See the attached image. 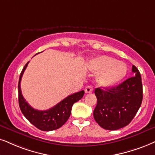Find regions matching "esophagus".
I'll list each match as a JSON object with an SVG mask.
<instances>
[{
    "instance_id": "34e87169",
    "label": "esophagus",
    "mask_w": 155,
    "mask_h": 155,
    "mask_svg": "<svg viewBox=\"0 0 155 155\" xmlns=\"http://www.w3.org/2000/svg\"><path fill=\"white\" fill-rule=\"evenodd\" d=\"M93 91V87L91 86H87V87L85 88V93H91Z\"/></svg>"
}]
</instances>
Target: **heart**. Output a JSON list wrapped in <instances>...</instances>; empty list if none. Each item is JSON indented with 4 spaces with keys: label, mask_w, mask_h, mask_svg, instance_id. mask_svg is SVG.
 I'll use <instances>...</instances> for the list:
<instances>
[{
    "label": "heart",
    "mask_w": 155,
    "mask_h": 155,
    "mask_svg": "<svg viewBox=\"0 0 155 155\" xmlns=\"http://www.w3.org/2000/svg\"><path fill=\"white\" fill-rule=\"evenodd\" d=\"M89 68L91 71L99 73L97 81L103 87L114 85L127 73V66L124 62L105 55L92 58L89 63Z\"/></svg>",
    "instance_id": "b5f03b06"
}]
</instances>
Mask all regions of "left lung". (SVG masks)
Listing matches in <instances>:
<instances>
[{"mask_svg":"<svg viewBox=\"0 0 155 155\" xmlns=\"http://www.w3.org/2000/svg\"><path fill=\"white\" fill-rule=\"evenodd\" d=\"M132 72L134 76L118 86L95 89L97 104L94 110V118L103 129L117 130L127 126L140 109L143 98L142 78L134 65Z\"/></svg>","mask_w":155,"mask_h":155,"instance_id":"left-lung-1","label":"left lung"}]
</instances>
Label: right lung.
Returning <instances> with one entry per match:
<instances>
[{
    "label": "right lung",
    "mask_w": 155,
    "mask_h": 155,
    "mask_svg": "<svg viewBox=\"0 0 155 155\" xmlns=\"http://www.w3.org/2000/svg\"><path fill=\"white\" fill-rule=\"evenodd\" d=\"M29 61L25 64L21 71L19 78L18 91V103L21 112L33 125L42 131H52L60 128L66 122L71 112L72 106L83 97L84 91L82 90L77 93L68 96L57 104L48 110L40 111L31 107L23 98L21 89V81L25 69Z\"/></svg>",
    "instance_id": "obj_1"
}]
</instances>
